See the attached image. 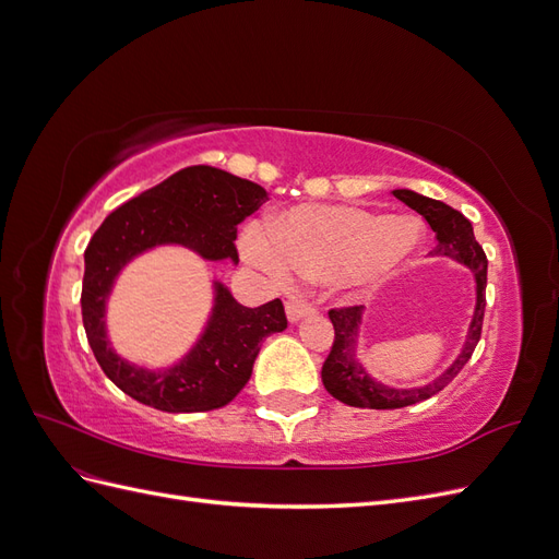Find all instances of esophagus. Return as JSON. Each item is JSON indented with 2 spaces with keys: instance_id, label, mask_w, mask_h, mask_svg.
Instances as JSON below:
<instances>
[{
  "instance_id": "1",
  "label": "esophagus",
  "mask_w": 559,
  "mask_h": 559,
  "mask_svg": "<svg viewBox=\"0 0 559 559\" xmlns=\"http://www.w3.org/2000/svg\"><path fill=\"white\" fill-rule=\"evenodd\" d=\"M312 312H314V308L310 306V302H306V300H298V298L286 300V319H289L292 324H296V321H300V319L310 317Z\"/></svg>"
}]
</instances>
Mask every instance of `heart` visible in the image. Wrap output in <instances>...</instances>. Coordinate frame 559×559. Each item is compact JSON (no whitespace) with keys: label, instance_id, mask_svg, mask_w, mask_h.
<instances>
[{"label":"heart","instance_id":"obj_1","mask_svg":"<svg viewBox=\"0 0 559 559\" xmlns=\"http://www.w3.org/2000/svg\"><path fill=\"white\" fill-rule=\"evenodd\" d=\"M245 257L284 280H329L337 292L361 294L396 277L425 245V226L411 214H378L354 205H298L242 235Z\"/></svg>","mask_w":559,"mask_h":559}]
</instances>
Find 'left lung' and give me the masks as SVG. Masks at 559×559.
I'll list each match as a JSON object with an SVG mask.
<instances>
[{
	"instance_id": "8db88e82",
	"label": "left lung",
	"mask_w": 559,
	"mask_h": 559,
	"mask_svg": "<svg viewBox=\"0 0 559 559\" xmlns=\"http://www.w3.org/2000/svg\"><path fill=\"white\" fill-rule=\"evenodd\" d=\"M401 202H405L411 210L421 214L429 222L431 230L436 233V249L431 257L438 259H452L456 263L466 265L473 280H476V308H473L471 324L466 331V341L462 352L456 354L454 361L443 370L436 380L419 384V386H392L384 384L378 378L370 376V370L359 359V331L364 324L366 308H345V310H331V324L335 329V341L331 354L321 366V382H324L326 392L341 403L354 405V408H370V411H394L405 408L419 401H427L433 394L454 380L464 364L471 359L473 349H476L483 331V314H485V286H487V259L483 247L476 242L473 226L468 218L452 210L441 200L427 198L415 193L411 189H396L392 191Z\"/></svg>"
}]
</instances>
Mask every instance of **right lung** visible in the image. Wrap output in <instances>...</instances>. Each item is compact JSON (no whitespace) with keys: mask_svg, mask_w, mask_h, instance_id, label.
<instances>
[{"mask_svg":"<svg viewBox=\"0 0 559 559\" xmlns=\"http://www.w3.org/2000/svg\"><path fill=\"white\" fill-rule=\"evenodd\" d=\"M265 200L259 183L218 167L191 165L123 202L95 230L83 253V329L97 364L121 392L163 413H205L240 394L261 343L286 329L280 298L245 308L224 282L214 280L212 310L195 343L181 359L160 368L128 361L111 347L107 302L123 270L158 247H183L202 261L238 265L233 245L238 224Z\"/></svg>","mask_w":559,"mask_h":559,"instance_id":"obj_1","label":"right lung"}]
</instances>
